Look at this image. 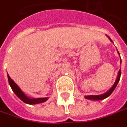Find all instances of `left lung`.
Masks as SVG:
<instances>
[{
    "label": "left lung",
    "instance_id": "left-lung-1",
    "mask_svg": "<svg viewBox=\"0 0 127 127\" xmlns=\"http://www.w3.org/2000/svg\"><path fill=\"white\" fill-rule=\"evenodd\" d=\"M109 39H110V40L112 42L111 40V39L109 37ZM118 53L119 54V53L118 52ZM119 56H120V54H119ZM121 74H122V72H121V69L119 71V73H118V76H117V78H116V82H115V83H114V85H113L112 87L107 92V93H105L104 94H102V95H87V96H85V98L87 99H88V100H103L105 98H106V97H108V96H110V95H111V93H113V91L115 90V88H116V87L117 86V84H118V82H119V80H120V77H121Z\"/></svg>",
    "mask_w": 127,
    "mask_h": 127
}]
</instances>
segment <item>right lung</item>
<instances>
[{
  "instance_id": "add662e5",
  "label": "right lung",
  "mask_w": 127,
  "mask_h": 127,
  "mask_svg": "<svg viewBox=\"0 0 127 127\" xmlns=\"http://www.w3.org/2000/svg\"><path fill=\"white\" fill-rule=\"evenodd\" d=\"M8 79L9 85H10V86L11 87L12 90L14 91V93L16 95V96L20 100H22L24 103L30 105L37 104V103H41L45 102L48 100V97H40V98H30V97H28L21 90V89L19 87V86L11 79V78L9 77L8 74Z\"/></svg>"
}]
</instances>
